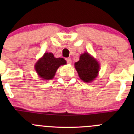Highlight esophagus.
Returning <instances> with one entry per match:
<instances>
[{
	"label": "esophagus",
	"instance_id": "obj_1",
	"mask_svg": "<svg viewBox=\"0 0 134 134\" xmlns=\"http://www.w3.org/2000/svg\"><path fill=\"white\" fill-rule=\"evenodd\" d=\"M66 61H67V63H69V64H71L72 63V60L70 58H66Z\"/></svg>",
	"mask_w": 134,
	"mask_h": 134
}]
</instances>
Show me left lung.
Listing matches in <instances>:
<instances>
[{
	"instance_id": "left-lung-1",
	"label": "left lung",
	"mask_w": 134,
	"mask_h": 134,
	"mask_svg": "<svg viewBox=\"0 0 134 134\" xmlns=\"http://www.w3.org/2000/svg\"><path fill=\"white\" fill-rule=\"evenodd\" d=\"M75 66L80 79L85 82H92L97 76L100 68L97 61L87 52L81 54Z\"/></svg>"
}]
</instances>
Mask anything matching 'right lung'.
I'll return each mask as SVG.
<instances>
[{
	"mask_svg": "<svg viewBox=\"0 0 134 134\" xmlns=\"http://www.w3.org/2000/svg\"><path fill=\"white\" fill-rule=\"evenodd\" d=\"M66 64V61L62 58H56L53 54L44 53L35 65V69L39 76L44 80H51L54 78L56 71L60 65Z\"/></svg>",
	"mask_w": 134,
	"mask_h": 134,
	"instance_id": "right-lung-1",
	"label": "right lung"
}]
</instances>
